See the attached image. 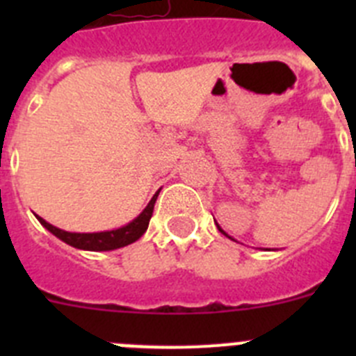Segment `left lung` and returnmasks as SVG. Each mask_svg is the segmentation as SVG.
Listing matches in <instances>:
<instances>
[{"label": "left lung", "mask_w": 356, "mask_h": 356, "mask_svg": "<svg viewBox=\"0 0 356 356\" xmlns=\"http://www.w3.org/2000/svg\"><path fill=\"white\" fill-rule=\"evenodd\" d=\"M216 225H217V222H216ZM217 229H219V232H221V234H222V235H226V237H229V235H228V234H226L225 229H222V228H221V226H219V225H217ZM229 238H232V237H229Z\"/></svg>", "instance_id": "1"}]
</instances>
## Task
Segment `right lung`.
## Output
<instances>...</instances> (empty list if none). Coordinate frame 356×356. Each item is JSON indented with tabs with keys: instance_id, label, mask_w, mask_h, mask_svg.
<instances>
[{
	"instance_id": "add662e5",
	"label": "right lung",
	"mask_w": 356,
	"mask_h": 356,
	"mask_svg": "<svg viewBox=\"0 0 356 356\" xmlns=\"http://www.w3.org/2000/svg\"><path fill=\"white\" fill-rule=\"evenodd\" d=\"M160 191H156L155 196L151 197L149 203L146 205V209L135 217L134 221H130L128 225L121 226V228L115 229H106V232H92V234H78V232H65V229L56 228V226L49 225L46 219H42L40 216H37V221L44 226V228L51 232L56 238H60L62 242L69 244V246L76 248V250H85V251H112L118 250V248H124L131 242H135L137 238H140L144 235V232L147 229L149 225V219L153 216V209H155V201L159 197Z\"/></svg>"
}]
</instances>
